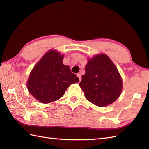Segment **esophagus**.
<instances>
[{
    "label": "esophagus",
    "instance_id": "34e87169",
    "mask_svg": "<svg viewBox=\"0 0 149 149\" xmlns=\"http://www.w3.org/2000/svg\"><path fill=\"white\" fill-rule=\"evenodd\" d=\"M77 76L79 77V81H81V75L80 74H77Z\"/></svg>",
    "mask_w": 149,
    "mask_h": 149
}]
</instances>
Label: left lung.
Masks as SVG:
<instances>
[{
  "label": "left lung",
  "instance_id": "obj_1",
  "mask_svg": "<svg viewBox=\"0 0 149 149\" xmlns=\"http://www.w3.org/2000/svg\"><path fill=\"white\" fill-rule=\"evenodd\" d=\"M79 86L86 99L100 107L106 106L118 99L122 82L118 70L106 54L97 55L88 61Z\"/></svg>",
  "mask_w": 149,
  "mask_h": 149
}]
</instances>
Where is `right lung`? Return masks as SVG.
<instances>
[{
    "label": "right lung",
    "instance_id": "1",
    "mask_svg": "<svg viewBox=\"0 0 149 149\" xmlns=\"http://www.w3.org/2000/svg\"><path fill=\"white\" fill-rule=\"evenodd\" d=\"M63 56L50 50L31 71L27 82L29 93L40 102L47 104L62 97L67 88L79 81L68 66L63 64Z\"/></svg>",
    "mask_w": 149,
    "mask_h": 149
}]
</instances>
